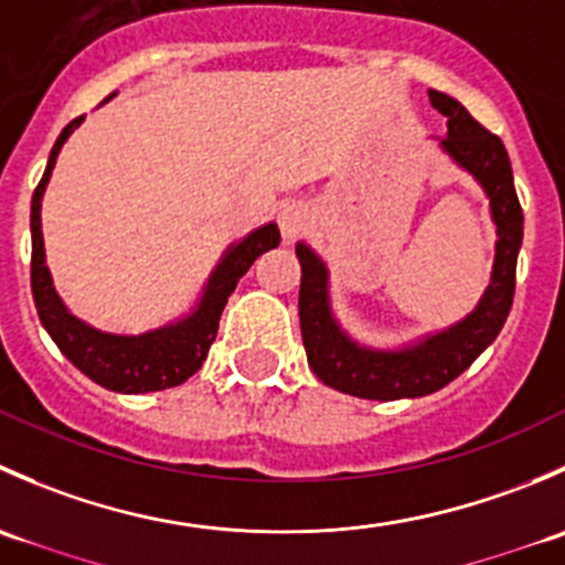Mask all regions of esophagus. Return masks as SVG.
<instances>
[{"mask_svg":"<svg viewBox=\"0 0 565 565\" xmlns=\"http://www.w3.org/2000/svg\"><path fill=\"white\" fill-rule=\"evenodd\" d=\"M311 224V210L309 204L303 202H292V204H284L281 213H278V226H281V235L284 241L292 243L295 237L303 235Z\"/></svg>","mask_w":565,"mask_h":565,"instance_id":"34e87169","label":"esophagus"}]
</instances>
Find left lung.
<instances>
[{"mask_svg":"<svg viewBox=\"0 0 565 565\" xmlns=\"http://www.w3.org/2000/svg\"><path fill=\"white\" fill-rule=\"evenodd\" d=\"M429 100L446 117L448 134L440 150L483 188L494 232V262L489 287L476 309L451 328L420 335L396 350L366 347L352 339L330 306V273L309 243H298L300 259V333L315 374L330 388L358 398L393 402L418 398L446 388L494 339L514 303L516 256L522 246V207L514 191L509 152L503 141L467 114L451 95L429 89Z\"/></svg>","mask_w":565,"mask_h":565,"instance_id":"1","label":"left lung"}]
</instances>
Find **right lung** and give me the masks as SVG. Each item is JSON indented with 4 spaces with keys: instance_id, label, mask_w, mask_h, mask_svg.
Returning <instances> with one entry per match:
<instances>
[{
    "instance_id": "add662e5",
    "label": "right lung",
    "mask_w": 565,
    "mask_h": 565,
    "mask_svg": "<svg viewBox=\"0 0 565 565\" xmlns=\"http://www.w3.org/2000/svg\"><path fill=\"white\" fill-rule=\"evenodd\" d=\"M114 95L117 93L108 95L104 104H108ZM82 122L84 117H76L62 130L54 150H51L49 163H45L43 180L38 182L35 196H32V298H35L38 317L54 339V344L60 347L62 355L100 388L114 393H152L174 388L202 369L210 344L218 333L221 311H224L230 295L235 292L237 281L246 276L256 256L281 243V235H278L276 224H265L248 232L243 241L232 243L218 259L215 270L210 273L196 306L188 315L177 317L174 322L161 324L156 330H145L139 335L108 333V330L93 328L73 315L56 292L54 278L45 265L43 226H40L43 193L56 167V158H60L62 145L71 139V134Z\"/></svg>"
}]
</instances>
